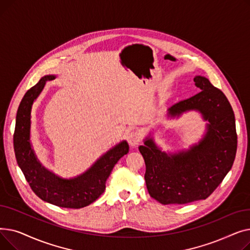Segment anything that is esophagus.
Listing matches in <instances>:
<instances>
[{
    "mask_svg": "<svg viewBox=\"0 0 250 250\" xmlns=\"http://www.w3.org/2000/svg\"><path fill=\"white\" fill-rule=\"evenodd\" d=\"M142 140V135L140 133V130H132V132H129L127 135V142L129 144V146L135 147L138 146L140 142Z\"/></svg>",
    "mask_w": 250,
    "mask_h": 250,
    "instance_id": "esophagus-1",
    "label": "esophagus"
}]
</instances>
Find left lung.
I'll use <instances>...</instances> for the list:
<instances>
[{
  "mask_svg": "<svg viewBox=\"0 0 250 250\" xmlns=\"http://www.w3.org/2000/svg\"><path fill=\"white\" fill-rule=\"evenodd\" d=\"M193 81L199 93L172 105L168 115L200 111L208 122L205 137L188 150L174 154L162 152L152 138L139 147L146 164L149 194L163 205L206 200L230 171L237 151L235 116L227 97L205 77L196 76Z\"/></svg>",
  "mask_w": 250,
  "mask_h": 250,
  "instance_id": "1",
  "label": "left lung"
}]
</instances>
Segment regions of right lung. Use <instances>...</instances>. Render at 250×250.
<instances>
[{"label": "right lung", "mask_w": 250, "mask_h": 250, "mask_svg": "<svg viewBox=\"0 0 250 250\" xmlns=\"http://www.w3.org/2000/svg\"><path fill=\"white\" fill-rule=\"evenodd\" d=\"M56 77H42L26 92L16 115L13 136L16 160L33 192L42 201L62 208H80L95 202L105 190V182L114 165L128 153L125 141L102 155L86 172L71 179H63L50 172L37 160L30 143V114L34 100L41 94L45 83Z\"/></svg>", "instance_id": "obj_1"}]
</instances>
